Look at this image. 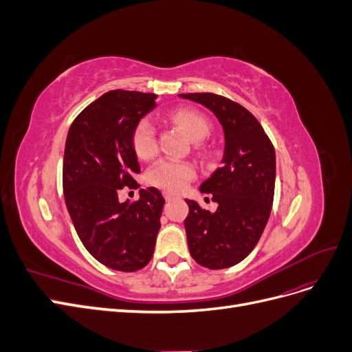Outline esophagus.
Masks as SVG:
<instances>
[{
	"instance_id": "obj_1",
	"label": "esophagus",
	"mask_w": 352,
	"mask_h": 352,
	"mask_svg": "<svg viewBox=\"0 0 352 352\" xmlns=\"http://www.w3.org/2000/svg\"><path fill=\"white\" fill-rule=\"evenodd\" d=\"M163 197L166 198V201H170V199H173L176 195H175L173 192H168V190H164V192H163Z\"/></svg>"
}]
</instances>
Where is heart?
Here are the masks:
<instances>
[{
    "mask_svg": "<svg viewBox=\"0 0 352 352\" xmlns=\"http://www.w3.org/2000/svg\"><path fill=\"white\" fill-rule=\"evenodd\" d=\"M170 120L176 123L190 141L199 142L210 133V122L199 111L192 109H177L170 114ZM132 145L140 158H151L157 153V138L154 124L150 119H141L132 132ZM194 167L176 162L172 158H162L146 172V182L163 188L170 192H177L192 180Z\"/></svg>",
    "mask_w": 352,
    "mask_h": 352,
    "instance_id": "obj_1",
    "label": "heart"
}]
</instances>
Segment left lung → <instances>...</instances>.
I'll return each instance as SVG.
<instances>
[{"mask_svg":"<svg viewBox=\"0 0 352 352\" xmlns=\"http://www.w3.org/2000/svg\"><path fill=\"white\" fill-rule=\"evenodd\" d=\"M217 117L225 133L221 166L199 186L211 194L217 210H202L185 199L188 247L192 258L207 269H228L254 250L270 217L276 154L263 126L241 104L211 92L180 94Z\"/></svg>","mask_w":352,"mask_h":352,"instance_id":"left-lung-1","label":"left lung"}]
</instances>
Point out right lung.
<instances>
[{"label":"right lung","instance_id":"right-lung-1","mask_svg":"<svg viewBox=\"0 0 352 352\" xmlns=\"http://www.w3.org/2000/svg\"><path fill=\"white\" fill-rule=\"evenodd\" d=\"M155 94L116 89L91 102L72 123L63 158V192L73 226L95 260L119 272L150 263L164 198L157 188L120 202L119 190L140 188L132 145L136 123L150 113Z\"/></svg>","mask_w":352,"mask_h":352}]
</instances>
